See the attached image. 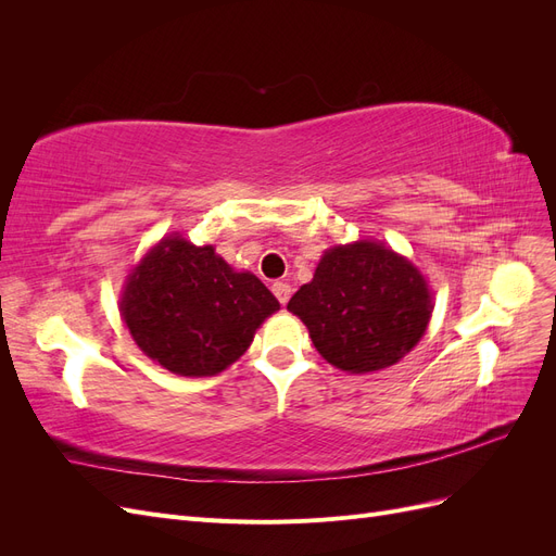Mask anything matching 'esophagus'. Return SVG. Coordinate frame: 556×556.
<instances>
[{
  "mask_svg": "<svg viewBox=\"0 0 556 556\" xmlns=\"http://www.w3.org/2000/svg\"><path fill=\"white\" fill-rule=\"evenodd\" d=\"M274 294H276V299L280 301V304L285 306V304H288V301H290V296H292V288H290V285L288 282H274Z\"/></svg>",
  "mask_w": 556,
  "mask_h": 556,
  "instance_id": "1",
  "label": "esophagus"
}]
</instances>
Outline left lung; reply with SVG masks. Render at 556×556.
<instances>
[{"mask_svg": "<svg viewBox=\"0 0 556 556\" xmlns=\"http://www.w3.org/2000/svg\"><path fill=\"white\" fill-rule=\"evenodd\" d=\"M288 311L315 350L348 374L396 364L422 339L433 311L425 276L378 241L329 248Z\"/></svg>", "mask_w": 556, "mask_h": 556, "instance_id": "1", "label": "left lung"}]
</instances>
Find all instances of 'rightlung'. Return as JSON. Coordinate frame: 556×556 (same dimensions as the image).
<instances>
[{"mask_svg": "<svg viewBox=\"0 0 556 556\" xmlns=\"http://www.w3.org/2000/svg\"><path fill=\"white\" fill-rule=\"evenodd\" d=\"M280 308L266 285L176 237L162 239L131 268L121 313L131 339L166 371L204 378L225 371Z\"/></svg>", "mask_w": 556, "mask_h": 556, "instance_id": "1", "label": "right lung"}]
</instances>
